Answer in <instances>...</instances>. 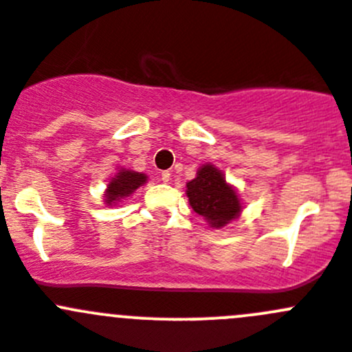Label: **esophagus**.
<instances>
[{"instance_id": "34e87169", "label": "esophagus", "mask_w": 352, "mask_h": 352, "mask_svg": "<svg viewBox=\"0 0 352 352\" xmlns=\"http://www.w3.org/2000/svg\"><path fill=\"white\" fill-rule=\"evenodd\" d=\"M170 179H172V173H170V172H161V180H163V182L168 184Z\"/></svg>"}]
</instances>
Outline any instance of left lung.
Returning a JSON list of instances; mask_svg holds the SVG:
<instances>
[{"mask_svg": "<svg viewBox=\"0 0 352 352\" xmlns=\"http://www.w3.org/2000/svg\"><path fill=\"white\" fill-rule=\"evenodd\" d=\"M186 187L189 205L212 228H224L241 213V199L236 189L226 182L224 173L210 163L203 165L196 179L187 182Z\"/></svg>", "mask_w": 352, "mask_h": 352, "instance_id": "obj_1", "label": "left lung"}]
</instances>
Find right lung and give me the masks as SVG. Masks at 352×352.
Here are the masks:
<instances>
[{"instance_id": "add662e5", "label": "right lung", "mask_w": 352, "mask_h": 352, "mask_svg": "<svg viewBox=\"0 0 352 352\" xmlns=\"http://www.w3.org/2000/svg\"><path fill=\"white\" fill-rule=\"evenodd\" d=\"M147 180L146 173H139V172H133V170H126V168H121L113 179L109 180L107 184V189H106V205H114V203L121 201L123 198L126 196L133 195L135 189H139L140 186H144Z\"/></svg>"}]
</instances>
